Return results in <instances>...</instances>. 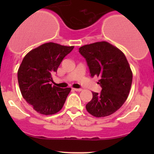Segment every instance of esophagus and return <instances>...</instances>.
<instances>
[{"mask_svg":"<svg viewBox=\"0 0 154 154\" xmlns=\"http://www.w3.org/2000/svg\"><path fill=\"white\" fill-rule=\"evenodd\" d=\"M73 89L76 91H82V88H73Z\"/></svg>","mask_w":154,"mask_h":154,"instance_id":"34e87169","label":"esophagus"}]
</instances>
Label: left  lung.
<instances>
[{
    "mask_svg": "<svg viewBox=\"0 0 154 154\" xmlns=\"http://www.w3.org/2000/svg\"><path fill=\"white\" fill-rule=\"evenodd\" d=\"M80 54L86 59L91 77H100V93L92 92L86 110L95 117L108 116L125 103L130 93L133 73L125 54L106 42L82 46Z\"/></svg>",
    "mask_w": 154,
    "mask_h": 154,
    "instance_id": "left-lung-1",
    "label": "left lung"
}]
</instances>
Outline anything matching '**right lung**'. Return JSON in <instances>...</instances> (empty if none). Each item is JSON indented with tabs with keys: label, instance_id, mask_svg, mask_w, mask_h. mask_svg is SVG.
Listing matches in <instances>:
<instances>
[{
	"label": "right lung",
	"instance_id": "right-lung-1",
	"mask_svg": "<svg viewBox=\"0 0 154 154\" xmlns=\"http://www.w3.org/2000/svg\"><path fill=\"white\" fill-rule=\"evenodd\" d=\"M74 46L48 42L30 51L18 71L20 91L26 101L42 115L58 112L64 105L71 88L52 86V74Z\"/></svg>",
	"mask_w": 154,
	"mask_h": 154
}]
</instances>
